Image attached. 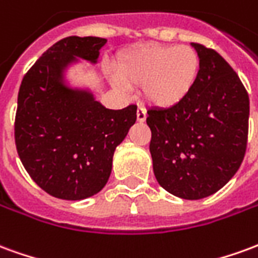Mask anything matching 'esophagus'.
Returning <instances> with one entry per match:
<instances>
[{
    "label": "esophagus",
    "mask_w": 258,
    "mask_h": 258,
    "mask_svg": "<svg viewBox=\"0 0 258 258\" xmlns=\"http://www.w3.org/2000/svg\"><path fill=\"white\" fill-rule=\"evenodd\" d=\"M137 120H138L140 123H144L146 120V110L142 106L138 107V110H137Z\"/></svg>",
    "instance_id": "esophagus-1"
}]
</instances>
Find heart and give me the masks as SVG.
I'll use <instances>...</instances> for the list:
<instances>
[{
  "label": "heart",
  "instance_id": "b5f03b06",
  "mask_svg": "<svg viewBox=\"0 0 258 258\" xmlns=\"http://www.w3.org/2000/svg\"><path fill=\"white\" fill-rule=\"evenodd\" d=\"M200 56L188 45L146 44L124 53L112 83L128 92L133 85H144V95L151 105L170 109L184 102L198 83Z\"/></svg>",
  "mask_w": 258,
  "mask_h": 258
}]
</instances>
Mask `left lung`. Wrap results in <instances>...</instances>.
I'll return each instance as SVG.
<instances>
[{
	"label": "left lung",
	"instance_id": "8db88e82",
	"mask_svg": "<svg viewBox=\"0 0 258 258\" xmlns=\"http://www.w3.org/2000/svg\"><path fill=\"white\" fill-rule=\"evenodd\" d=\"M200 74L190 95L170 109H149L146 123L153 173L181 199L216 194L243 162L249 133V95L221 55L192 42Z\"/></svg>",
	"mask_w": 258,
	"mask_h": 258
}]
</instances>
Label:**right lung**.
Segmentation results:
<instances>
[{
	"label": "right lung",
	"instance_id": "add662e5",
	"mask_svg": "<svg viewBox=\"0 0 258 258\" xmlns=\"http://www.w3.org/2000/svg\"><path fill=\"white\" fill-rule=\"evenodd\" d=\"M106 42L66 37L42 53L20 84L16 149L33 181L58 199H87L106 185L113 153L137 120L135 105L106 109L90 90L66 83L69 66L79 59L95 64Z\"/></svg>",
	"mask_w": 258,
	"mask_h": 258
}]
</instances>
